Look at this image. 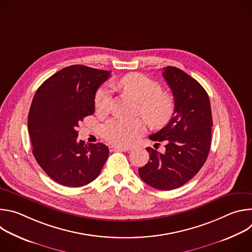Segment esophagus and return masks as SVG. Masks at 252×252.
Returning a JSON list of instances; mask_svg holds the SVG:
<instances>
[{
  "mask_svg": "<svg viewBox=\"0 0 252 252\" xmlns=\"http://www.w3.org/2000/svg\"><path fill=\"white\" fill-rule=\"evenodd\" d=\"M111 152H127L128 149L126 148H121V147H116V146H111L110 147Z\"/></svg>",
  "mask_w": 252,
  "mask_h": 252,
  "instance_id": "esophagus-1",
  "label": "esophagus"
}]
</instances>
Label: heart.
<instances>
[{"mask_svg": "<svg viewBox=\"0 0 252 252\" xmlns=\"http://www.w3.org/2000/svg\"><path fill=\"white\" fill-rule=\"evenodd\" d=\"M127 94L140 102V112L153 127L166 126L173 117L175 102L173 96L161 92V86L157 81L138 73H131L122 78L119 83ZM112 92L110 87H101L95 94V109L100 113L110 110ZM146 129V123L142 119L126 120L113 118L101 127L102 136L114 145L126 147Z\"/></svg>", "mask_w": 252, "mask_h": 252, "instance_id": "1", "label": "heart"}]
</instances>
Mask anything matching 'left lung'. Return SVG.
Returning a JSON list of instances; mask_svg holds the SVG:
<instances>
[{
  "label": "left lung",
  "instance_id": "1",
  "mask_svg": "<svg viewBox=\"0 0 252 252\" xmlns=\"http://www.w3.org/2000/svg\"><path fill=\"white\" fill-rule=\"evenodd\" d=\"M162 76L172 92L174 114L150 138L165 141V153L147 148L150 160L138 168V174L149 186L170 190L187 184L204 164L210 150L212 116L208 94L197 81L174 66L163 67Z\"/></svg>",
  "mask_w": 252,
  "mask_h": 252
}]
</instances>
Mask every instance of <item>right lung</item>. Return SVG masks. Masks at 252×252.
Here are the masks:
<instances>
[{"mask_svg":"<svg viewBox=\"0 0 252 252\" xmlns=\"http://www.w3.org/2000/svg\"><path fill=\"white\" fill-rule=\"evenodd\" d=\"M111 71L74 64L46 80L30 107L28 129L32 155L54 181L80 188L98 176L109 158L101 142L78 140L79 125L94 113V96Z\"/></svg>","mask_w":252,"mask_h":252,"instance_id":"obj_1","label":"right lung"}]
</instances>
